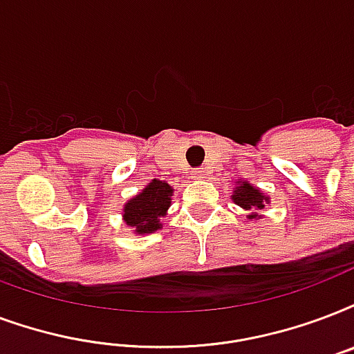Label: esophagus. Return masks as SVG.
Returning <instances> with one entry per match:
<instances>
[{"label":"esophagus","instance_id":"obj_1","mask_svg":"<svg viewBox=\"0 0 354 354\" xmlns=\"http://www.w3.org/2000/svg\"><path fill=\"white\" fill-rule=\"evenodd\" d=\"M204 176H206V174H204V169H195V171H193V178H195V180H202Z\"/></svg>","mask_w":354,"mask_h":354}]
</instances>
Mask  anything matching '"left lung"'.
Segmentation results:
<instances>
[{"label":"left lung","mask_w":354,"mask_h":354,"mask_svg":"<svg viewBox=\"0 0 354 354\" xmlns=\"http://www.w3.org/2000/svg\"><path fill=\"white\" fill-rule=\"evenodd\" d=\"M269 201L267 196H263L258 191V189L254 187V185H250V183L243 182L239 187H237V191L234 193V202H236L237 206H241L243 209H263L266 207V202ZM250 219H254L256 215H249Z\"/></svg>","instance_id":"obj_1"}]
</instances>
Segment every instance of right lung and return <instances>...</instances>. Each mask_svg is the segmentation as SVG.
Here are the masks:
<instances>
[{
	"instance_id": "obj_1",
	"label": "right lung",
	"mask_w": 354,
	"mask_h": 354,
	"mask_svg": "<svg viewBox=\"0 0 354 354\" xmlns=\"http://www.w3.org/2000/svg\"><path fill=\"white\" fill-rule=\"evenodd\" d=\"M172 189L169 183L153 180L142 189V193L131 198L124 207V221L139 234H152L161 228L159 219L171 206Z\"/></svg>"
}]
</instances>
